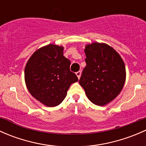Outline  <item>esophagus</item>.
<instances>
[{
	"mask_svg": "<svg viewBox=\"0 0 146 146\" xmlns=\"http://www.w3.org/2000/svg\"><path fill=\"white\" fill-rule=\"evenodd\" d=\"M76 76H78V79L80 78V76H81V71L80 70H78V72H76Z\"/></svg>",
	"mask_w": 146,
	"mask_h": 146,
	"instance_id": "obj_1",
	"label": "esophagus"
}]
</instances>
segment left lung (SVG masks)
Segmentation results:
<instances>
[{"label": "left lung", "mask_w": 146, "mask_h": 146, "mask_svg": "<svg viewBox=\"0 0 146 146\" xmlns=\"http://www.w3.org/2000/svg\"><path fill=\"white\" fill-rule=\"evenodd\" d=\"M86 66L79 83L93 104L104 106L117 98L123 88L126 68L120 55L106 44L85 46Z\"/></svg>", "instance_id": "8db88e82"}]
</instances>
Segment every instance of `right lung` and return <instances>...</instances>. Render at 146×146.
<instances>
[{
	"instance_id": "add662e5",
	"label": "right lung",
	"mask_w": 146,
	"mask_h": 146,
	"mask_svg": "<svg viewBox=\"0 0 146 146\" xmlns=\"http://www.w3.org/2000/svg\"><path fill=\"white\" fill-rule=\"evenodd\" d=\"M64 48L48 44L35 51L25 69L26 85L31 95L48 107L62 102L72 83L78 80L70 70V60Z\"/></svg>"
}]
</instances>
